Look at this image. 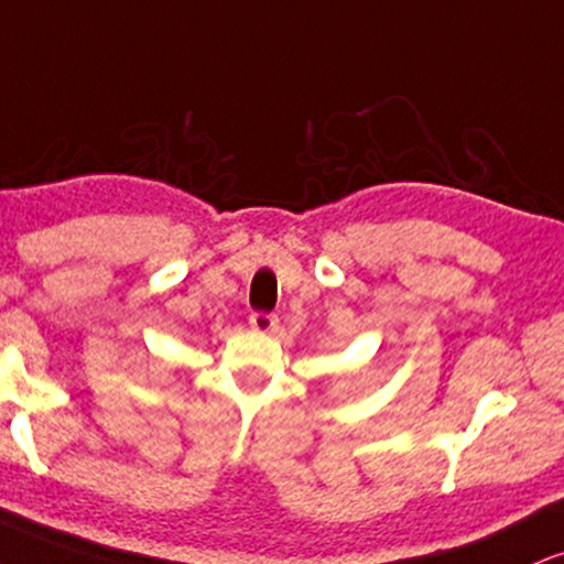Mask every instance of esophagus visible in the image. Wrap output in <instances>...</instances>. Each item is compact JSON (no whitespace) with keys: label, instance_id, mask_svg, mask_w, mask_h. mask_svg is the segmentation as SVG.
<instances>
[{"label":"esophagus","instance_id":"34e87169","mask_svg":"<svg viewBox=\"0 0 564 564\" xmlns=\"http://www.w3.org/2000/svg\"><path fill=\"white\" fill-rule=\"evenodd\" d=\"M249 325H252L254 330H260V334H273L278 328V317L270 315V312H252V315H249Z\"/></svg>","mask_w":564,"mask_h":564}]
</instances>
